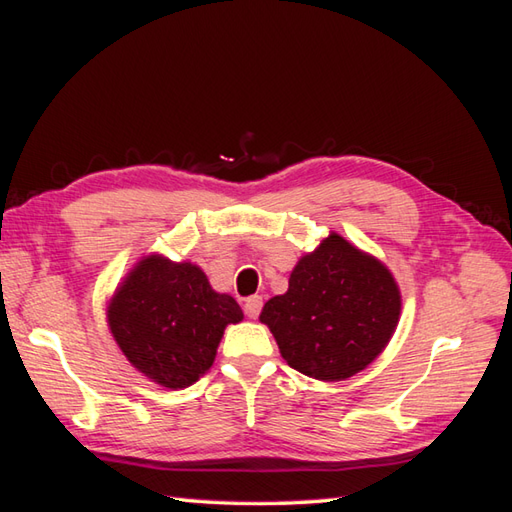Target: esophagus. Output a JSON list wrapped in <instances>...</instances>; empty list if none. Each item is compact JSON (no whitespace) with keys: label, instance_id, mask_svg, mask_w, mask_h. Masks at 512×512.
<instances>
[{"label":"esophagus","instance_id":"esophagus-1","mask_svg":"<svg viewBox=\"0 0 512 512\" xmlns=\"http://www.w3.org/2000/svg\"><path fill=\"white\" fill-rule=\"evenodd\" d=\"M262 306H264V299L259 297V295L248 297V299L244 301V312H246V317H250V319H257V317H259V312H262Z\"/></svg>","mask_w":512,"mask_h":512}]
</instances>
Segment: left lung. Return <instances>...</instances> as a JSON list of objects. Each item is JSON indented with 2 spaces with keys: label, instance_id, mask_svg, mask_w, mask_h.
Returning a JSON list of instances; mask_svg holds the SVG:
<instances>
[{
  "label": "left lung",
  "instance_id": "obj_1",
  "mask_svg": "<svg viewBox=\"0 0 512 512\" xmlns=\"http://www.w3.org/2000/svg\"><path fill=\"white\" fill-rule=\"evenodd\" d=\"M400 319V290L376 257L330 233L303 255L259 314L284 361L317 380H345L385 350Z\"/></svg>",
  "mask_w": 512,
  "mask_h": 512
}]
</instances>
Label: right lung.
<instances>
[{
  "label": "right lung",
  "mask_w": 512,
  "mask_h": 512,
  "mask_svg": "<svg viewBox=\"0 0 512 512\" xmlns=\"http://www.w3.org/2000/svg\"><path fill=\"white\" fill-rule=\"evenodd\" d=\"M244 319L191 262L149 255L134 266L107 306L114 341L140 374L167 389L209 372L228 323Z\"/></svg>",
  "instance_id": "add662e5"
}]
</instances>
